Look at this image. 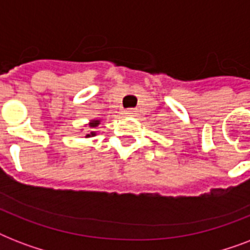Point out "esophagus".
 <instances>
[{"label":"esophagus","mask_w":250,"mask_h":250,"mask_svg":"<svg viewBox=\"0 0 250 250\" xmlns=\"http://www.w3.org/2000/svg\"><path fill=\"white\" fill-rule=\"evenodd\" d=\"M125 115H128V117H135L136 115V110L135 109H128L125 111Z\"/></svg>","instance_id":"34e87169"}]
</instances>
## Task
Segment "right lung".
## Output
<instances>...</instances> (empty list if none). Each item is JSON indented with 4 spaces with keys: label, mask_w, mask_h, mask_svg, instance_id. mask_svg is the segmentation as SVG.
<instances>
[{
    "label": "right lung",
    "mask_w": 250,
    "mask_h": 250,
    "mask_svg": "<svg viewBox=\"0 0 250 250\" xmlns=\"http://www.w3.org/2000/svg\"><path fill=\"white\" fill-rule=\"evenodd\" d=\"M100 122H101L100 119H92V121H90L86 125H88L90 129H93L94 127H97V125H100ZM93 136H96V132H94V131H90V132H88L85 135V137H93Z\"/></svg>",
    "instance_id": "add662e5"
}]
</instances>
